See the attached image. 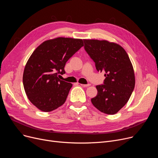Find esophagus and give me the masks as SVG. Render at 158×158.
<instances>
[{
    "instance_id": "34e87169",
    "label": "esophagus",
    "mask_w": 158,
    "mask_h": 158,
    "mask_svg": "<svg viewBox=\"0 0 158 158\" xmlns=\"http://www.w3.org/2000/svg\"><path fill=\"white\" fill-rule=\"evenodd\" d=\"M80 85L82 86V87H87L91 85V84H80Z\"/></svg>"
}]
</instances>
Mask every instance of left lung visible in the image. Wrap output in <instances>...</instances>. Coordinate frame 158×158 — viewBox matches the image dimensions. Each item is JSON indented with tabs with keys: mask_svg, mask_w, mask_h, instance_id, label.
<instances>
[{
	"mask_svg": "<svg viewBox=\"0 0 158 158\" xmlns=\"http://www.w3.org/2000/svg\"><path fill=\"white\" fill-rule=\"evenodd\" d=\"M84 49L98 72H104L103 84L96 85L97 95L91 99L102 112L114 114L129 101L135 85L130 58L119 45L107 40H84Z\"/></svg>",
	"mask_w": 158,
	"mask_h": 158,
	"instance_id": "8db88e82",
	"label": "left lung"
}]
</instances>
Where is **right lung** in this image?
<instances>
[{"label":"right lung","mask_w":158,"mask_h":158,"mask_svg":"<svg viewBox=\"0 0 158 158\" xmlns=\"http://www.w3.org/2000/svg\"><path fill=\"white\" fill-rule=\"evenodd\" d=\"M82 46L81 39L59 37L44 42L33 51L25 66L23 85L35 107L50 112L65 103L73 85L58 77L65 73L66 62Z\"/></svg>","instance_id":"add662e5"}]
</instances>
